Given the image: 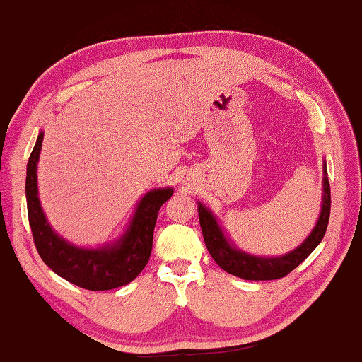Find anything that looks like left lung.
Instances as JSON below:
<instances>
[{
	"instance_id": "1",
	"label": "left lung",
	"mask_w": 362,
	"mask_h": 362,
	"mask_svg": "<svg viewBox=\"0 0 362 362\" xmlns=\"http://www.w3.org/2000/svg\"><path fill=\"white\" fill-rule=\"evenodd\" d=\"M322 204L315 228L311 230L300 246L278 257H260L238 249L225 235L214 212L198 201L199 225L203 230L206 247L217 265L233 276L249 281L279 279L289 274L293 268H297L317 247L327 230L330 216V185L326 161L322 164Z\"/></svg>"
}]
</instances>
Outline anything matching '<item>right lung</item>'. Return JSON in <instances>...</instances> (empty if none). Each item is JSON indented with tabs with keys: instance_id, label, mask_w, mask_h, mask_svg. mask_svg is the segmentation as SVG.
I'll list each match as a JSON object with an SVG mask.
<instances>
[{
	"instance_id": "add662e5",
	"label": "right lung",
	"mask_w": 362,
	"mask_h": 362,
	"mask_svg": "<svg viewBox=\"0 0 362 362\" xmlns=\"http://www.w3.org/2000/svg\"><path fill=\"white\" fill-rule=\"evenodd\" d=\"M45 132L38 134L27 164L25 196L28 222L42 262L69 283L88 291H110L129 284L150 260L158 211L174 194L173 187L155 188L142 196L129 225L119 238L99 247H83L52 228L38 196V161Z\"/></svg>"
}]
</instances>
